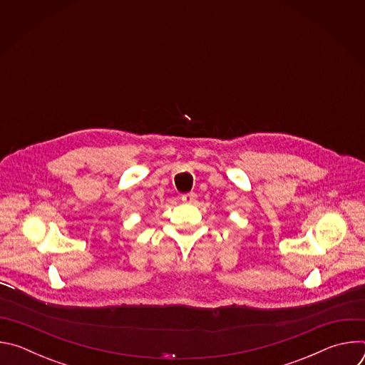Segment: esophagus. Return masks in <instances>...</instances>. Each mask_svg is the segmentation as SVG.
<instances>
[{"label": "esophagus", "mask_w": 365, "mask_h": 365, "mask_svg": "<svg viewBox=\"0 0 365 365\" xmlns=\"http://www.w3.org/2000/svg\"><path fill=\"white\" fill-rule=\"evenodd\" d=\"M196 193H193V192H190V193H185V195H182V202H185V203H193L195 200H196Z\"/></svg>", "instance_id": "1"}]
</instances>
